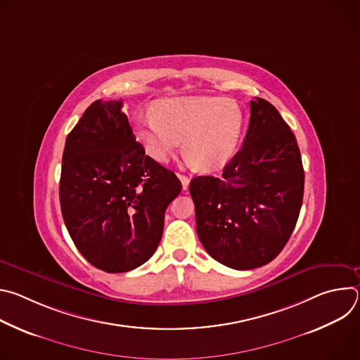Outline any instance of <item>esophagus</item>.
<instances>
[{"instance_id":"obj_1","label":"esophagus","mask_w":360,"mask_h":360,"mask_svg":"<svg viewBox=\"0 0 360 360\" xmlns=\"http://www.w3.org/2000/svg\"><path fill=\"white\" fill-rule=\"evenodd\" d=\"M178 178H179V181L182 182V189L186 191L188 186H189V178L185 176V175H182V174H178Z\"/></svg>"}]
</instances>
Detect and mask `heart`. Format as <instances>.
Masks as SVG:
<instances>
[{
	"instance_id": "1",
	"label": "heart",
	"mask_w": 360,
	"mask_h": 360,
	"mask_svg": "<svg viewBox=\"0 0 360 360\" xmlns=\"http://www.w3.org/2000/svg\"><path fill=\"white\" fill-rule=\"evenodd\" d=\"M153 115L141 117L135 125L148 155L167 162L184 141V155L202 172L229 162L243 128L239 105L221 96L162 99L153 107Z\"/></svg>"
}]
</instances>
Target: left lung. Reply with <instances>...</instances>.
<instances>
[{
	"label": "left lung",
	"instance_id": "left-lung-1",
	"mask_svg": "<svg viewBox=\"0 0 360 360\" xmlns=\"http://www.w3.org/2000/svg\"><path fill=\"white\" fill-rule=\"evenodd\" d=\"M303 186L300 152L289 125L266 99L250 101L243 145L222 176H195L189 184L199 240L232 269L269 264L295 229Z\"/></svg>",
	"mask_w": 360,
	"mask_h": 360
}]
</instances>
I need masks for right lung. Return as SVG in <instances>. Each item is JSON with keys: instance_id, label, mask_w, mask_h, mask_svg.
<instances>
[{"instance_id": "1", "label": "right lung", "mask_w": 360, "mask_h": 360, "mask_svg": "<svg viewBox=\"0 0 360 360\" xmlns=\"http://www.w3.org/2000/svg\"><path fill=\"white\" fill-rule=\"evenodd\" d=\"M176 175L145 155L122 112V99L92 102L68 134L60 179L61 212L84 258L122 274L155 253Z\"/></svg>"}]
</instances>
